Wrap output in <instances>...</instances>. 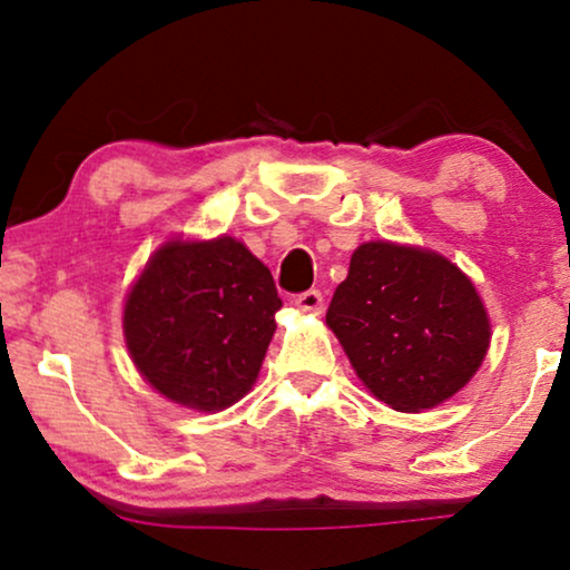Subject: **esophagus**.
I'll return each instance as SVG.
<instances>
[{"label":"esophagus","instance_id":"obj_1","mask_svg":"<svg viewBox=\"0 0 570 570\" xmlns=\"http://www.w3.org/2000/svg\"><path fill=\"white\" fill-rule=\"evenodd\" d=\"M295 308L303 311V314H322L324 308V295L318 291H306L295 295Z\"/></svg>","mask_w":570,"mask_h":570}]
</instances>
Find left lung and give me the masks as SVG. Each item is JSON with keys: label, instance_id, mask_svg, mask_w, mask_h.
<instances>
[{"label": "left lung", "instance_id": "left-lung-1", "mask_svg": "<svg viewBox=\"0 0 570 570\" xmlns=\"http://www.w3.org/2000/svg\"><path fill=\"white\" fill-rule=\"evenodd\" d=\"M326 324L365 389L400 412L454 396L490 345L472 279L446 256L386 240L355 248Z\"/></svg>", "mask_w": 570, "mask_h": 570}]
</instances>
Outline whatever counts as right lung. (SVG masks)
Instances as JSON below:
<instances>
[{
  "label": "right lung",
  "mask_w": 570,
  "mask_h": 570,
  "mask_svg": "<svg viewBox=\"0 0 570 570\" xmlns=\"http://www.w3.org/2000/svg\"><path fill=\"white\" fill-rule=\"evenodd\" d=\"M283 308L272 272L230 236L168 240L124 303V337L166 400L217 412L259 376Z\"/></svg>",
  "instance_id": "right-lung-1"
}]
</instances>
